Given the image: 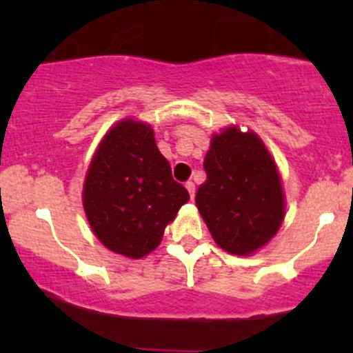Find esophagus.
<instances>
[{
    "mask_svg": "<svg viewBox=\"0 0 353 353\" xmlns=\"http://www.w3.org/2000/svg\"><path fill=\"white\" fill-rule=\"evenodd\" d=\"M186 190L190 191V196H191V199H193L194 198V191H196V186H194L193 181H188V183H186Z\"/></svg>",
    "mask_w": 353,
    "mask_h": 353,
    "instance_id": "1",
    "label": "esophagus"
}]
</instances>
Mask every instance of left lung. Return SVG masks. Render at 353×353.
<instances>
[{
  "label": "left lung",
  "instance_id": "obj_1",
  "mask_svg": "<svg viewBox=\"0 0 353 353\" xmlns=\"http://www.w3.org/2000/svg\"><path fill=\"white\" fill-rule=\"evenodd\" d=\"M203 165L206 181L196 191V206L213 241L230 254L252 256L285 219L275 159L258 133L230 124L212 134Z\"/></svg>",
  "mask_w": 353,
  "mask_h": 353
}]
</instances>
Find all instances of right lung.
Wrapping results in <instances>:
<instances>
[{"mask_svg": "<svg viewBox=\"0 0 353 353\" xmlns=\"http://www.w3.org/2000/svg\"><path fill=\"white\" fill-rule=\"evenodd\" d=\"M81 201L92 232L109 251L140 259L159 248L190 193L172 179L154 128L124 117L99 141Z\"/></svg>", "mask_w": 353, "mask_h": 353, "instance_id": "right-lung-1", "label": "right lung"}]
</instances>
